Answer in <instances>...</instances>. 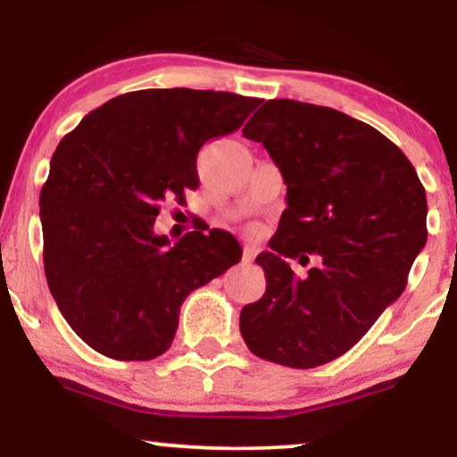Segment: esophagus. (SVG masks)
I'll list each match as a JSON object with an SVG mask.
<instances>
[{
  "label": "esophagus",
  "instance_id": "1",
  "mask_svg": "<svg viewBox=\"0 0 457 457\" xmlns=\"http://www.w3.org/2000/svg\"><path fill=\"white\" fill-rule=\"evenodd\" d=\"M253 258H255V247L247 245L245 249H243V262H245V264H252Z\"/></svg>",
  "mask_w": 457,
  "mask_h": 457
}]
</instances>
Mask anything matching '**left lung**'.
Returning <instances> with one entry per match:
<instances>
[{
  "label": "left lung",
  "mask_w": 457,
  "mask_h": 457,
  "mask_svg": "<svg viewBox=\"0 0 457 457\" xmlns=\"http://www.w3.org/2000/svg\"><path fill=\"white\" fill-rule=\"evenodd\" d=\"M270 154L287 210L270 239L266 293L241 310L249 352L289 368H316L349 352L408 283L427 245V193L405 154L339 110L270 99L243 129ZM321 266L297 279L287 259Z\"/></svg>",
  "instance_id": "left-lung-1"
}]
</instances>
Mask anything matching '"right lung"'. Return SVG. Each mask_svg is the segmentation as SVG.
I'll return each instance as SVG.
<instances>
[{"label": "right lung", "instance_id": "add662e5", "mask_svg": "<svg viewBox=\"0 0 457 457\" xmlns=\"http://www.w3.org/2000/svg\"><path fill=\"white\" fill-rule=\"evenodd\" d=\"M262 104L227 91L143 89L87 114L52 155L41 189L43 266L74 333L112 360H154L172 345L180 305L241 260L220 228L177 243L154 233L160 204L197 189L204 143Z\"/></svg>", "mask_w": 457, "mask_h": 457}]
</instances>
